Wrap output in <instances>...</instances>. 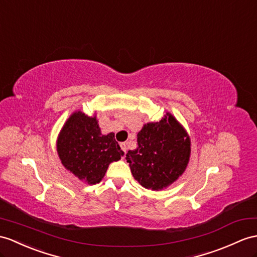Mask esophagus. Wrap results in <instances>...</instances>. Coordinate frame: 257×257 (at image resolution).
<instances>
[{
    "label": "esophagus",
    "mask_w": 257,
    "mask_h": 257,
    "mask_svg": "<svg viewBox=\"0 0 257 257\" xmlns=\"http://www.w3.org/2000/svg\"><path fill=\"white\" fill-rule=\"evenodd\" d=\"M120 147H121V149H122V152L124 153V155H125V153H126V144L125 143H120Z\"/></svg>",
    "instance_id": "1"
}]
</instances>
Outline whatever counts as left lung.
Segmentation results:
<instances>
[{"label": "left lung", "instance_id": "8db88e82", "mask_svg": "<svg viewBox=\"0 0 257 257\" xmlns=\"http://www.w3.org/2000/svg\"><path fill=\"white\" fill-rule=\"evenodd\" d=\"M137 144L135 150L127 152L126 160L133 177L145 189L162 190L184 172L190 159V137L171 114L144 125Z\"/></svg>", "mask_w": 257, "mask_h": 257}]
</instances>
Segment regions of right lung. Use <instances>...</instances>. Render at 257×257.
<instances>
[{"label":"right lung","instance_id":"obj_1","mask_svg":"<svg viewBox=\"0 0 257 257\" xmlns=\"http://www.w3.org/2000/svg\"><path fill=\"white\" fill-rule=\"evenodd\" d=\"M56 148L63 166L88 184L99 183L111 162L124 155L114 134L101 135L96 116H87L80 111L64 124Z\"/></svg>","mask_w":257,"mask_h":257}]
</instances>
